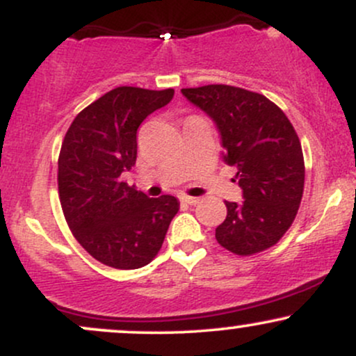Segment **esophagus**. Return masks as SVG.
I'll return each mask as SVG.
<instances>
[{
  "instance_id": "esophagus-1",
  "label": "esophagus",
  "mask_w": 356,
  "mask_h": 356,
  "mask_svg": "<svg viewBox=\"0 0 356 356\" xmlns=\"http://www.w3.org/2000/svg\"><path fill=\"white\" fill-rule=\"evenodd\" d=\"M181 199H182V202L189 204V206H195V204H199V201H201L199 197H192V195H182Z\"/></svg>"
}]
</instances>
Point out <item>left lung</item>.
Wrapping results in <instances>:
<instances>
[{"mask_svg": "<svg viewBox=\"0 0 356 356\" xmlns=\"http://www.w3.org/2000/svg\"><path fill=\"white\" fill-rule=\"evenodd\" d=\"M218 125L226 162L238 169L243 202H226L216 239L227 251L251 256L275 246L291 227L305 189V159L295 127L261 93L232 85L182 88Z\"/></svg>", "mask_w": 356, "mask_h": 356, "instance_id": "obj_1", "label": "left lung"}]
</instances>
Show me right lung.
I'll use <instances>...</instances> for the list:
<instances>
[{"mask_svg":"<svg viewBox=\"0 0 356 356\" xmlns=\"http://www.w3.org/2000/svg\"><path fill=\"white\" fill-rule=\"evenodd\" d=\"M172 97V88L110 90L73 118L61 142V211L81 248L105 266L149 264L179 211L174 195L150 199L122 181L136 165L138 125Z\"/></svg>","mask_w":356,"mask_h":356,"instance_id":"1","label":"right lung"}]
</instances>
